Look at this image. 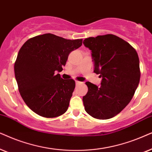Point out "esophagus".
I'll use <instances>...</instances> for the list:
<instances>
[{"instance_id": "obj_1", "label": "esophagus", "mask_w": 152, "mask_h": 152, "mask_svg": "<svg viewBox=\"0 0 152 152\" xmlns=\"http://www.w3.org/2000/svg\"><path fill=\"white\" fill-rule=\"evenodd\" d=\"M75 83H76V86H78V85H79V84L81 83V82L78 81V80H76V81H75Z\"/></svg>"}]
</instances>
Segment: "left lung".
Wrapping results in <instances>:
<instances>
[{"instance_id": "1", "label": "left lung", "mask_w": 152, "mask_h": 152, "mask_svg": "<svg viewBox=\"0 0 152 152\" xmlns=\"http://www.w3.org/2000/svg\"><path fill=\"white\" fill-rule=\"evenodd\" d=\"M83 44L92 52L94 72L102 78L100 86L86 82L85 110L94 118H112L129 104L138 86V56L128 42L114 35L86 38Z\"/></svg>"}]
</instances>
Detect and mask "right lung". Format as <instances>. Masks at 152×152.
<instances>
[{"label": "right lung", "mask_w": 152, "mask_h": 152, "mask_svg": "<svg viewBox=\"0 0 152 152\" xmlns=\"http://www.w3.org/2000/svg\"><path fill=\"white\" fill-rule=\"evenodd\" d=\"M82 41L46 33L30 38L20 48L15 78L24 102L36 114L50 118L67 110L75 81L62 79L56 72H62L69 53Z\"/></svg>", "instance_id": "right-lung-1"}]
</instances>
